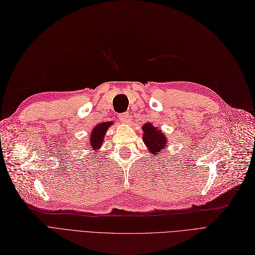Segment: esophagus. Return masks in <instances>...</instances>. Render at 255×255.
<instances>
[{
	"instance_id": "obj_1",
	"label": "esophagus",
	"mask_w": 255,
	"mask_h": 255,
	"mask_svg": "<svg viewBox=\"0 0 255 255\" xmlns=\"http://www.w3.org/2000/svg\"><path fill=\"white\" fill-rule=\"evenodd\" d=\"M119 119H120V121L124 122V124H127V122L129 120V114H128V113L120 114V115H119Z\"/></svg>"
}]
</instances>
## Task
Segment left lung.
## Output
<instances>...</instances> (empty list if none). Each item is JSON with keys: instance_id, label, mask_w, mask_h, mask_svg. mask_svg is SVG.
I'll list each match as a JSON object with an SVG mask.
<instances>
[{"instance_id": "left-lung-1", "label": "left lung", "mask_w": 255, "mask_h": 255, "mask_svg": "<svg viewBox=\"0 0 255 255\" xmlns=\"http://www.w3.org/2000/svg\"><path fill=\"white\" fill-rule=\"evenodd\" d=\"M142 140L151 154L159 155L161 151H168V138L160 128L146 122L142 126Z\"/></svg>"}]
</instances>
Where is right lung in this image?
Listing matches in <instances>:
<instances>
[{
    "mask_svg": "<svg viewBox=\"0 0 255 255\" xmlns=\"http://www.w3.org/2000/svg\"><path fill=\"white\" fill-rule=\"evenodd\" d=\"M113 125H114L113 121H105V122H101V124L97 125L93 128L91 137H90V143H91L90 146L93 152L98 153L100 151V148L104 142L105 134H107L108 129Z\"/></svg>",
    "mask_w": 255,
    "mask_h": 255,
    "instance_id": "right-lung-1",
    "label": "right lung"
}]
</instances>
